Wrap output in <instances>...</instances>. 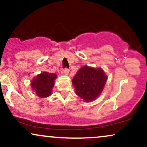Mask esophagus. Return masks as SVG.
Here are the masks:
<instances>
[{"mask_svg": "<svg viewBox=\"0 0 147 147\" xmlns=\"http://www.w3.org/2000/svg\"><path fill=\"white\" fill-rule=\"evenodd\" d=\"M69 72H70V70H69V69L68 68H65L64 70H63V74H64L65 75H68L69 74Z\"/></svg>", "mask_w": 147, "mask_h": 147, "instance_id": "1", "label": "esophagus"}]
</instances>
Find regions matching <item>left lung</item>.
Listing matches in <instances>:
<instances>
[{
	"label": "left lung",
	"mask_w": 147,
	"mask_h": 147,
	"mask_svg": "<svg viewBox=\"0 0 147 147\" xmlns=\"http://www.w3.org/2000/svg\"><path fill=\"white\" fill-rule=\"evenodd\" d=\"M107 76L101 68L84 66L74 76L72 83L77 96L85 102L96 100L101 94Z\"/></svg>",
	"instance_id": "obj_1"
}]
</instances>
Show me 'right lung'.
Instances as JSON below:
<instances>
[{"mask_svg": "<svg viewBox=\"0 0 147 147\" xmlns=\"http://www.w3.org/2000/svg\"><path fill=\"white\" fill-rule=\"evenodd\" d=\"M57 76L55 73L43 72L32 79L31 86L33 91L40 98L51 96L53 88L55 81Z\"/></svg>", "mask_w": 147, "mask_h": 147, "instance_id": "add662e5", "label": "right lung"}]
</instances>
